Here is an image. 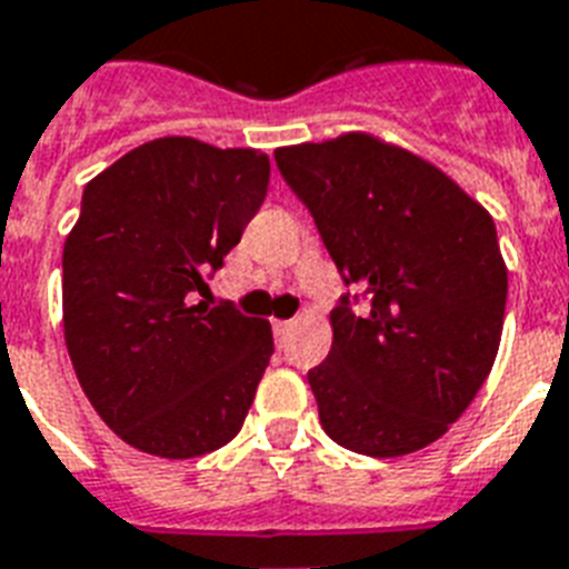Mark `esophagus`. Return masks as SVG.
<instances>
[{
  "label": "esophagus",
  "mask_w": 569,
  "mask_h": 569,
  "mask_svg": "<svg viewBox=\"0 0 569 569\" xmlns=\"http://www.w3.org/2000/svg\"><path fill=\"white\" fill-rule=\"evenodd\" d=\"M295 328V321L289 319V321H274V337H277V342H283L286 337H289V330Z\"/></svg>",
  "instance_id": "1"
}]
</instances>
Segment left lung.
I'll return each instance as SVG.
<instances>
[{"label":"left lung","mask_w":569,"mask_h":569,"mask_svg":"<svg viewBox=\"0 0 569 569\" xmlns=\"http://www.w3.org/2000/svg\"><path fill=\"white\" fill-rule=\"evenodd\" d=\"M337 262L333 346L307 372L321 428L342 449L398 458L440 440L493 369L508 268L496 223L440 168L348 132L274 150Z\"/></svg>","instance_id":"8db88e82"}]
</instances>
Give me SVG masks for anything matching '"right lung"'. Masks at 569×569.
Here are the masks:
<instances>
[{"instance_id": "obj_1", "label": "right lung", "mask_w": 569, "mask_h": 569, "mask_svg": "<svg viewBox=\"0 0 569 569\" xmlns=\"http://www.w3.org/2000/svg\"><path fill=\"white\" fill-rule=\"evenodd\" d=\"M268 177L259 150L171 136L84 186L61 259L64 342L102 422L147 455L221 449L253 405L271 325L197 295L259 212Z\"/></svg>"}]
</instances>
